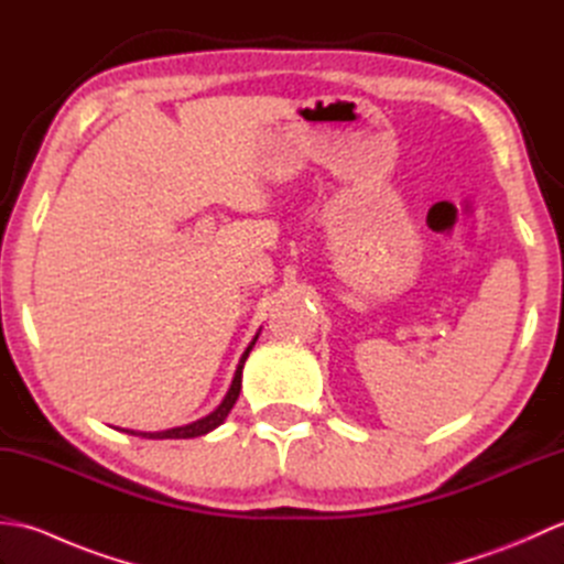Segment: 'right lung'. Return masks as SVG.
Instances as JSON below:
<instances>
[{
	"instance_id": "add662e5",
	"label": "right lung",
	"mask_w": 564,
	"mask_h": 564,
	"mask_svg": "<svg viewBox=\"0 0 564 564\" xmlns=\"http://www.w3.org/2000/svg\"><path fill=\"white\" fill-rule=\"evenodd\" d=\"M257 337H259V334H257ZM257 337H254V341H251V344L247 346V351L242 354V358H239V366H237V370H235L232 386H230V390H227L225 400L220 402L218 410L210 412L208 416L198 419V422H194V424L176 426V429H166V431H158V434H138V436H145V438H196V436L208 434V431H213L215 426H220V424L225 422V416L230 414V410L235 406V402H237V398H239V390H242V368H245V361H247V356H249V351H251V346L257 344ZM128 434H135V431H128Z\"/></svg>"
}]
</instances>
